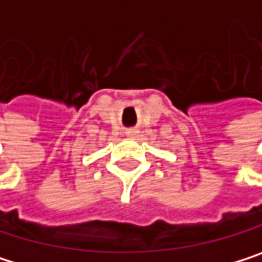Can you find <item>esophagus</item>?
I'll return each instance as SVG.
<instances>
[{
    "label": "esophagus",
    "instance_id": "34e87169",
    "mask_svg": "<svg viewBox=\"0 0 262 262\" xmlns=\"http://www.w3.org/2000/svg\"><path fill=\"white\" fill-rule=\"evenodd\" d=\"M126 134H128V137H134V136H136L137 133H136V131H128Z\"/></svg>",
    "mask_w": 262,
    "mask_h": 262
}]
</instances>
